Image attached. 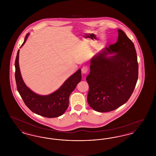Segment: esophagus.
Wrapping results in <instances>:
<instances>
[{
	"label": "esophagus",
	"instance_id": "esophagus-1",
	"mask_svg": "<svg viewBox=\"0 0 156 156\" xmlns=\"http://www.w3.org/2000/svg\"><path fill=\"white\" fill-rule=\"evenodd\" d=\"M82 73L83 74H85L88 72V68L87 67H83L81 69Z\"/></svg>",
	"mask_w": 156,
	"mask_h": 156
}]
</instances>
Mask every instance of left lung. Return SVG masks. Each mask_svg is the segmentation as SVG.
<instances>
[{"label": "left lung", "instance_id": "1", "mask_svg": "<svg viewBox=\"0 0 156 156\" xmlns=\"http://www.w3.org/2000/svg\"><path fill=\"white\" fill-rule=\"evenodd\" d=\"M114 44L90 59L87 101L99 112L112 111L131 97L138 79L137 57L133 43L122 30Z\"/></svg>", "mask_w": 156, "mask_h": 156}]
</instances>
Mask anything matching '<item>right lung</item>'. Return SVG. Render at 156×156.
I'll return each instance as SVG.
<instances>
[{
	"mask_svg": "<svg viewBox=\"0 0 156 156\" xmlns=\"http://www.w3.org/2000/svg\"><path fill=\"white\" fill-rule=\"evenodd\" d=\"M29 33H27L20 47L26 43ZM19 50L15 61V79L17 89L26 104L33 112L46 118H57L61 116L67 110L69 97L76 85L81 80V71L79 69L70 76L59 89L47 95H41L29 89L23 80L19 64Z\"/></svg>",
	"mask_w": 156,
	"mask_h": 156,
	"instance_id": "obj_1",
	"label": "right lung"
}]
</instances>
